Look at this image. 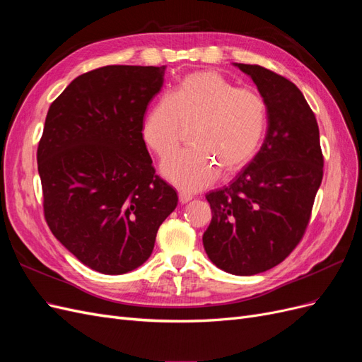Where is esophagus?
I'll use <instances>...</instances> for the list:
<instances>
[{"label":"esophagus","mask_w":362,"mask_h":362,"mask_svg":"<svg viewBox=\"0 0 362 362\" xmlns=\"http://www.w3.org/2000/svg\"><path fill=\"white\" fill-rule=\"evenodd\" d=\"M178 198H180V202H181V204H187L189 201H192V199H193V194H192V193H189V192H184V190H181V192L178 193Z\"/></svg>","instance_id":"1"}]
</instances>
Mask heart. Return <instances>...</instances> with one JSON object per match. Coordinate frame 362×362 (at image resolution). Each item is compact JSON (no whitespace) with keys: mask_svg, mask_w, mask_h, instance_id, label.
<instances>
[{"mask_svg":"<svg viewBox=\"0 0 362 362\" xmlns=\"http://www.w3.org/2000/svg\"><path fill=\"white\" fill-rule=\"evenodd\" d=\"M193 124V146L161 164L166 180L184 190L206 187L221 169L233 173L254 158L266 133L267 105L255 89L235 87L222 74L193 72L151 105L141 137L158 157H168L180 146L184 127Z\"/></svg>","mask_w":362,"mask_h":362,"instance_id":"heart-1","label":"heart"}]
</instances>
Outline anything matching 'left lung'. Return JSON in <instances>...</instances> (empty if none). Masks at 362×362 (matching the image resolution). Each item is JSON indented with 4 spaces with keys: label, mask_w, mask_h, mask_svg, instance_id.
<instances>
[{
    "label": "left lung",
    "mask_w": 362,
    "mask_h": 362,
    "mask_svg": "<svg viewBox=\"0 0 362 362\" xmlns=\"http://www.w3.org/2000/svg\"><path fill=\"white\" fill-rule=\"evenodd\" d=\"M237 66L266 101L267 133L235 180L205 196L213 217L202 242L218 269L250 276L300 243L323 180V152L315 115L296 84L259 64Z\"/></svg>",
    "instance_id": "left-lung-1"
}]
</instances>
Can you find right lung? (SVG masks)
Listing matches in <instances>:
<instances>
[{"instance_id":"1","label":"right lung","mask_w":362,"mask_h":362,"mask_svg":"<svg viewBox=\"0 0 362 362\" xmlns=\"http://www.w3.org/2000/svg\"><path fill=\"white\" fill-rule=\"evenodd\" d=\"M164 71L110 64L76 76L49 105L39 140L43 216L51 233L104 275L144 264L178 204L141 137Z\"/></svg>"}]
</instances>
